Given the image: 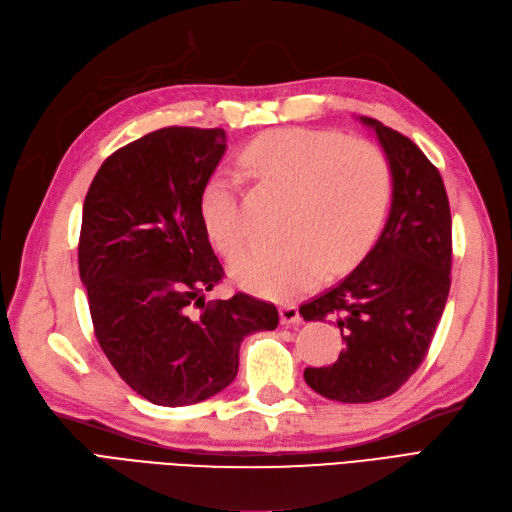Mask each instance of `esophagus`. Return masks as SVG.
<instances>
[{"instance_id":"34e87169","label":"esophagus","mask_w":512,"mask_h":512,"mask_svg":"<svg viewBox=\"0 0 512 512\" xmlns=\"http://www.w3.org/2000/svg\"><path fill=\"white\" fill-rule=\"evenodd\" d=\"M279 315H281V324L284 326H294L301 322V311H298L296 305H284L279 309Z\"/></svg>"}]
</instances>
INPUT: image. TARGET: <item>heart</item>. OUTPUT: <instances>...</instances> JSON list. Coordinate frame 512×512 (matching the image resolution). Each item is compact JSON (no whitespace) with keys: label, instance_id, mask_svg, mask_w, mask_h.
Instances as JSON below:
<instances>
[{"label":"heart","instance_id":"obj_1","mask_svg":"<svg viewBox=\"0 0 512 512\" xmlns=\"http://www.w3.org/2000/svg\"><path fill=\"white\" fill-rule=\"evenodd\" d=\"M243 165L292 192L279 245H260L231 262L237 284L267 298H292L322 277L343 273L370 250L392 201V167L383 150L337 131L275 129L245 146ZM201 216L224 254L248 243L239 184L216 171L201 192Z\"/></svg>","mask_w":512,"mask_h":512}]
</instances>
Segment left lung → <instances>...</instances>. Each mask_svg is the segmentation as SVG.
<instances>
[{"label":"left lung","instance_id":"1","mask_svg":"<svg viewBox=\"0 0 512 512\" xmlns=\"http://www.w3.org/2000/svg\"><path fill=\"white\" fill-rule=\"evenodd\" d=\"M392 167L385 228L341 284L301 305L307 322L337 320L345 349L305 381L337 402L392 396L424 362L451 288V209L438 169L409 137L360 116Z\"/></svg>","mask_w":512,"mask_h":512}]
</instances>
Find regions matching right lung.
<instances>
[{"label": "right lung", "instance_id": "obj_1", "mask_svg": "<svg viewBox=\"0 0 512 512\" xmlns=\"http://www.w3.org/2000/svg\"><path fill=\"white\" fill-rule=\"evenodd\" d=\"M224 152V129L152 131L105 158L84 199L78 267L95 337L122 381L161 407L222 392L241 341L279 324L273 303L243 292L205 303L224 269L201 192Z\"/></svg>", "mask_w": 512, "mask_h": 512}]
</instances>
